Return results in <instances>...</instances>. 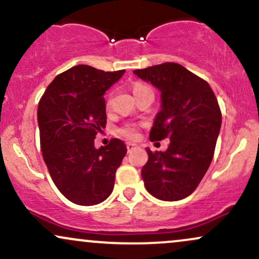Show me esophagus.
<instances>
[{
    "instance_id": "esophagus-1",
    "label": "esophagus",
    "mask_w": 259,
    "mask_h": 259,
    "mask_svg": "<svg viewBox=\"0 0 259 259\" xmlns=\"http://www.w3.org/2000/svg\"><path fill=\"white\" fill-rule=\"evenodd\" d=\"M126 148H127V152H132V151H134V149L138 148V145H136V143L129 142V143H126Z\"/></svg>"
}]
</instances>
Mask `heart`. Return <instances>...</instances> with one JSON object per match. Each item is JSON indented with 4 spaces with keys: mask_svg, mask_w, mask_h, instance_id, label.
I'll use <instances>...</instances> for the list:
<instances>
[{
    "mask_svg": "<svg viewBox=\"0 0 259 259\" xmlns=\"http://www.w3.org/2000/svg\"><path fill=\"white\" fill-rule=\"evenodd\" d=\"M146 88H148V87L143 85V84H141V83H138V84H135V85H134V89L133 90H134V93H138V92H140V90L146 89ZM120 133L123 134V135L125 136V138L130 139V140L138 139V136H139L138 127H136L135 125H133V124H129V125L124 126L123 129L120 130Z\"/></svg>",
    "mask_w": 259,
    "mask_h": 259,
    "instance_id": "heart-1",
    "label": "heart"
}]
</instances>
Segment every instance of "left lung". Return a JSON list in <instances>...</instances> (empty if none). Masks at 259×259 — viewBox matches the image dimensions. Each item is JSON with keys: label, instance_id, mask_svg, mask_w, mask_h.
I'll return each instance as SVG.
<instances>
[{"label": "left lung", "instance_id": "left-lung-1", "mask_svg": "<svg viewBox=\"0 0 259 259\" xmlns=\"http://www.w3.org/2000/svg\"><path fill=\"white\" fill-rule=\"evenodd\" d=\"M134 73L160 92L149 139L170 140L165 152L147 148L148 161L141 170L145 187L160 200H181L194 192L213 158L222 124L219 102L207 82L175 62Z\"/></svg>", "mask_w": 259, "mask_h": 259}]
</instances>
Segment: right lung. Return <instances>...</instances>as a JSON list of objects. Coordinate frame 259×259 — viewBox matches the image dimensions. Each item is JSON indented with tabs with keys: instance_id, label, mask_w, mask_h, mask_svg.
<instances>
[{
	"instance_id": "1",
	"label": "right lung",
	"mask_w": 259,
	"mask_h": 259,
	"mask_svg": "<svg viewBox=\"0 0 259 259\" xmlns=\"http://www.w3.org/2000/svg\"><path fill=\"white\" fill-rule=\"evenodd\" d=\"M124 72L73 66L58 74L39 100L43 159L61 194L77 205L92 206L110 197L126 154V146L118 139L105 147L94 146L96 134L106 126L104 94Z\"/></svg>"
}]
</instances>
